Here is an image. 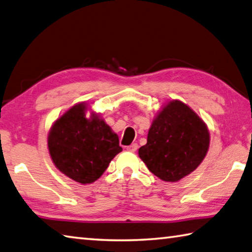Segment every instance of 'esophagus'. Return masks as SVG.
Returning a JSON list of instances; mask_svg holds the SVG:
<instances>
[{"mask_svg":"<svg viewBox=\"0 0 252 252\" xmlns=\"http://www.w3.org/2000/svg\"><path fill=\"white\" fill-rule=\"evenodd\" d=\"M126 149L128 151H130V153H135V151L138 149V145H137V144H131L130 146H128Z\"/></svg>","mask_w":252,"mask_h":252,"instance_id":"34e87169","label":"esophagus"}]
</instances>
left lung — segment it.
Here are the masks:
<instances>
[{"label": "left lung", "instance_id": "left-lung-1", "mask_svg": "<svg viewBox=\"0 0 252 252\" xmlns=\"http://www.w3.org/2000/svg\"><path fill=\"white\" fill-rule=\"evenodd\" d=\"M208 147L210 131L205 123L187 104L175 99L156 116L138 155L156 177L177 182L201 164Z\"/></svg>", "mask_w": 252, "mask_h": 252}]
</instances>
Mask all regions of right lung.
Wrapping results in <instances>:
<instances>
[{
  "label": "right lung",
  "mask_w": 252,
  "mask_h": 252,
  "mask_svg": "<svg viewBox=\"0 0 252 252\" xmlns=\"http://www.w3.org/2000/svg\"><path fill=\"white\" fill-rule=\"evenodd\" d=\"M85 103L75 104L57 120L48 149L57 169L75 182L92 183L122 151L118 136L96 114L87 118Z\"/></svg>",
  "instance_id": "obj_1"
}]
</instances>
